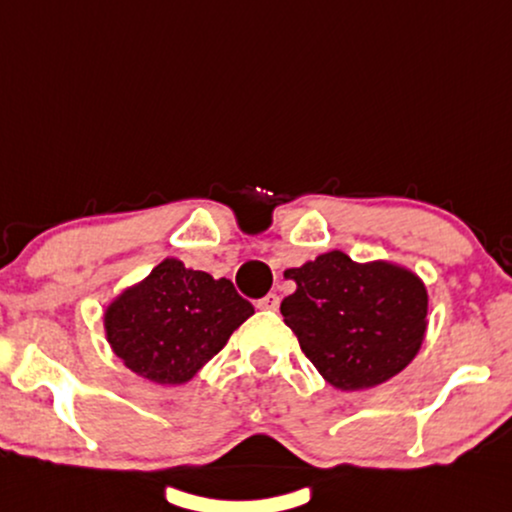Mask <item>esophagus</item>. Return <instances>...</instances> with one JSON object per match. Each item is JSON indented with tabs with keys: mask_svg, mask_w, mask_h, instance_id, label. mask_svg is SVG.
I'll return each mask as SVG.
<instances>
[{
	"mask_svg": "<svg viewBox=\"0 0 512 512\" xmlns=\"http://www.w3.org/2000/svg\"><path fill=\"white\" fill-rule=\"evenodd\" d=\"M278 305H280L278 294H266L264 299L257 301V308H259V310H276Z\"/></svg>",
	"mask_w": 512,
	"mask_h": 512,
	"instance_id": "34e87169",
	"label": "esophagus"
}]
</instances>
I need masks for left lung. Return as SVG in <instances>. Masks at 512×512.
<instances>
[{
  "label": "left lung",
  "mask_w": 512,
  "mask_h": 512,
  "mask_svg": "<svg viewBox=\"0 0 512 512\" xmlns=\"http://www.w3.org/2000/svg\"><path fill=\"white\" fill-rule=\"evenodd\" d=\"M296 292L280 312L303 354L340 391L384 384L414 361L427 329V289L414 271L342 250L287 269Z\"/></svg>",
  "instance_id": "obj_1"
}]
</instances>
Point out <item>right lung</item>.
<instances>
[{
  "instance_id": "right-lung-1",
  "label": "right lung",
  "mask_w": 512,
  "mask_h": 512,
  "mask_svg": "<svg viewBox=\"0 0 512 512\" xmlns=\"http://www.w3.org/2000/svg\"><path fill=\"white\" fill-rule=\"evenodd\" d=\"M253 312L227 278L216 280L167 257L110 301L103 326L128 370L174 386L193 379Z\"/></svg>"
}]
</instances>
